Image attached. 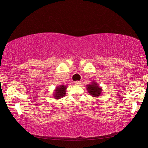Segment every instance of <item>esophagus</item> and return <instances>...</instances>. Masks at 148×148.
<instances>
[{
  "label": "esophagus",
  "mask_w": 148,
  "mask_h": 148,
  "mask_svg": "<svg viewBox=\"0 0 148 148\" xmlns=\"http://www.w3.org/2000/svg\"><path fill=\"white\" fill-rule=\"evenodd\" d=\"M80 84H81V82H79V81H77V82H75V85H79Z\"/></svg>",
  "instance_id": "esophagus-1"
}]
</instances>
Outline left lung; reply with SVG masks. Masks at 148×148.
<instances>
[{"instance_id": "obj_1", "label": "left lung", "mask_w": 148, "mask_h": 148, "mask_svg": "<svg viewBox=\"0 0 148 148\" xmlns=\"http://www.w3.org/2000/svg\"><path fill=\"white\" fill-rule=\"evenodd\" d=\"M86 89L89 95L94 97H99L102 93V89L95 81H93L86 85Z\"/></svg>"}]
</instances>
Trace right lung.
I'll return each mask as SVG.
<instances>
[{
    "instance_id": "obj_1",
    "label": "right lung",
    "mask_w": 148,
    "mask_h": 148,
    "mask_svg": "<svg viewBox=\"0 0 148 148\" xmlns=\"http://www.w3.org/2000/svg\"><path fill=\"white\" fill-rule=\"evenodd\" d=\"M67 86L65 85H59V86H57L53 91V97L56 99H59L60 98L63 97L65 95L66 89Z\"/></svg>"
}]
</instances>
